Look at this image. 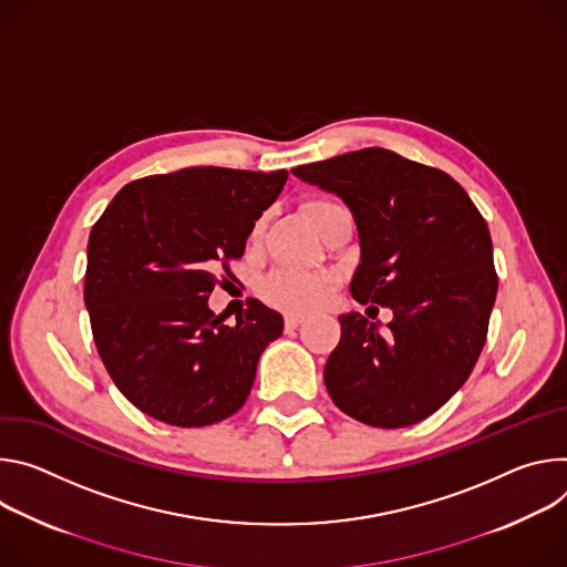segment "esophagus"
I'll return each mask as SVG.
<instances>
[{
	"label": "esophagus",
	"instance_id": "esophagus-1",
	"mask_svg": "<svg viewBox=\"0 0 567 567\" xmlns=\"http://www.w3.org/2000/svg\"><path fill=\"white\" fill-rule=\"evenodd\" d=\"M301 322H303V318L288 316V318H286V322H284V327H286V331H295L297 327H301Z\"/></svg>",
	"mask_w": 567,
	"mask_h": 567
}]
</instances>
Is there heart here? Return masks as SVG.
I'll return each instance as SVG.
<instances>
[{"label": "heart", "instance_id": "b5f03b06", "mask_svg": "<svg viewBox=\"0 0 567 567\" xmlns=\"http://www.w3.org/2000/svg\"><path fill=\"white\" fill-rule=\"evenodd\" d=\"M340 209L344 207L331 198H310L303 203V212L308 214L310 223L318 227V231L324 225V220ZM259 229H261V223L257 225V234ZM331 288H333V279L329 275L277 270L264 279L261 297L286 312H308L324 301Z\"/></svg>", "mask_w": 567, "mask_h": 567}]
</instances>
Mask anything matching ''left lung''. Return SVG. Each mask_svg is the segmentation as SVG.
<instances>
[{
  "label": "left lung",
  "instance_id": "obj_1",
  "mask_svg": "<svg viewBox=\"0 0 567 567\" xmlns=\"http://www.w3.org/2000/svg\"><path fill=\"white\" fill-rule=\"evenodd\" d=\"M292 173L353 212L360 266L351 295L392 308L388 333L349 312L327 360L333 403L373 427H405L442 408L471 375L497 292L488 225L444 171L362 148Z\"/></svg>",
  "mask_w": 567,
  "mask_h": 567
}]
</instances>
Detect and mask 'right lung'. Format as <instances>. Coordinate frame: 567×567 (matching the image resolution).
I'll return each mask as SVG.
<instances>
[{
	"label": "right lung",
	"instance_id": "add662e5",
	"mask_svg": "<svg viewBox=\"0 0 567 567\" xmlns=\"http://www.w3.org/2000/svg\"><path fill=\"white\" fill-rule=\"evenodd\" d=\"M288 171L194 166L125 184L87 243L85 306L96 351L118 392L177 427L218 423L245 403L279 312L251 299L227 327L209 310L234 277L255 220Z\"/></svg>",
	"mask_w": 567,
	"mask_h": 567
}]
</instances>
